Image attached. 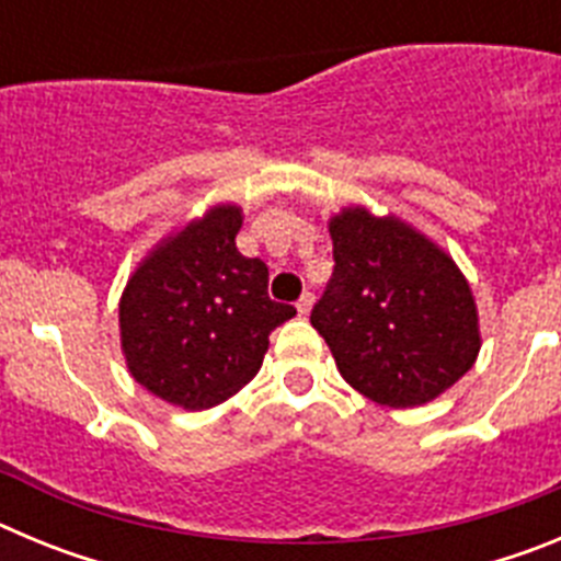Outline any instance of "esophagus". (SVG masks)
<instances>
[{
  "instance_id": "34e87169",
  "label": "esophagus",
  "mask_w": 561,
  "mask_h": 561,
  "mask_svg": "<svg viewBox=\"0 0 561 561\" xmlns=\"http://www.w3.org/2000/svg\"><path fill=\"white\" fill-rule=\"evenodd\" d=\"M311 304H314V295H311V291H304L300 300H297V311H300V314H309Z\"/></svg>"
}]
</instances>
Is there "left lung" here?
Masks as SVG:
<instances>
[{"label": "left lung", "mask_w": 561, "mask_h": 561, "mask_svg": "<svg viewBox=\"0 0 561 561\" xmlns=\"http://www.w3.org/2000/svg\"><path fill=\"white\" fill-rule=\"evenodd\" d=\"M334 272L311 309L342 379L388 408L453 388L480 351L472 291L453 257L396 219L331 221Z\"/></svg>", "instance_id": "left-lung-1"}]
</instances>
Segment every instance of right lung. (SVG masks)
Listing matches in <instances>:
<instances>
[{
	"label": "right lung",
	"instance_id": "right-lung-1",
	"mask_svg": "<svg viewBox=\"0 0 561 561\" xmlns=\"http://www.w3.org/2000/svg\"><path fill=\"white\" fill-rule=\"evenodd\" d=\"M238 207H213L134 272L121 300L128 370L185 410H207L244 388L272 331L297 314L270 297L264 261L238 252Z\"/></svg>",
	"mask_w": 561,
	"mask_h": 561
}]
</instances>
